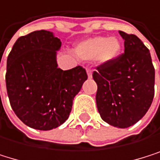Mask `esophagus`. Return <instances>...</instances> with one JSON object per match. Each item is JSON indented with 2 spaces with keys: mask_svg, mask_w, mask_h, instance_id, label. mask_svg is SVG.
<instances>
[{
  "mask_svg": "<svg viewBox=\"0 0 160 160\" xmlns=\"http://www.w3.org/2000/svg\"><path fill=\"white\" fill-rule=\"evenodd\" d=\"M87 74H88V77H89V78H92V71L91 69L88 68V69H87Z\"/></svg>",
  "mask_w": 160,
  "mask_h": 160,
  "instance_id": "1",
  "label": "esophagus"
}]
</instances>
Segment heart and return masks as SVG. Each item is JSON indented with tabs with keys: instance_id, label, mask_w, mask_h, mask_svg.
<instances>
[{
	"instance_id": "obj_1",
	"label": "heart",
	"mask_w": 160,
	"mask_h": 160,
	"mask_svg": "<svg viewBox=\"0 0 160 160\" xmlns=\"http://www.w3.org/2000/svg\"><path fill=\"white\" fill-rule=\"evenodd\" d=\"M122 51L121 41L117 37L95 36L78 43L74 52L85 61L96 60L100 64H107L119 57Z\"/></svg>"
}]
</instances>
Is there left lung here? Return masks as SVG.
<instances>
[{
    "mask_svg": "<svg viewBox=\"0 0 160 160\" xmlns=\"http://www.w3.org/2000/svg\"><path fill=\"white\" fill-rule=\"evenodd\" d=\"M119 34L124 40V54L98 67L92 77L101 118L125 129L139 121L153 102L155 68L149 49L138 36L120 30Z\"/></svg>",
    "mask_w": 160,
    "mask_h": 160,
    "instance_id": "obj_1",
    "label": "left lung"
}]
</instances>
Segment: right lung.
Wrapping results in <instances>:
<instances>
[{"label":"right lung","mask_w":160,"mask_h":160,"mask_svg":"<svg viewBox=\"0 0 160 160\" xmlns=\"http://www.w3.org/2000/svg\"><path fill=\"white\" fill-rule=\"evenodd\" d=\"M62 43L54 33L36 30L20 37L6 63V90L15 114L27 126L49 131L69 116L75 95L88 79L85 68H58Z\"/></svg>","instance_id":"obj_1"}]
</instances>
